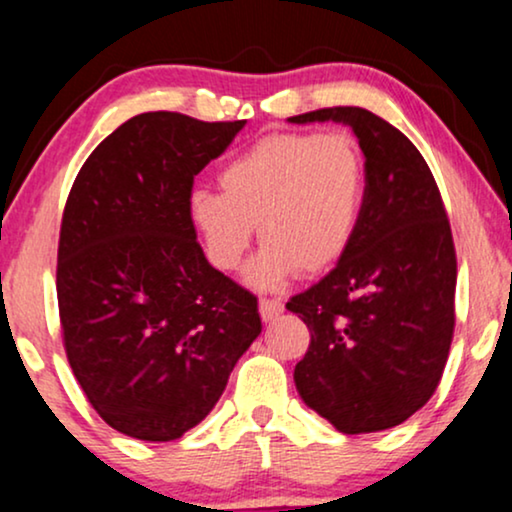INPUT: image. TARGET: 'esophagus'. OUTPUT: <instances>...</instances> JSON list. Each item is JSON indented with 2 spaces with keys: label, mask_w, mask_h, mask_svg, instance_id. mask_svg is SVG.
<instances>
[{
  "label": "esophagus",
  "mask_w": 512,
  "mask_h": 512,
  "mask_svg": "<svg viewBox=\"0 0 512 512\" xmlns=\"http://www.w3.org/2000/svg\"><path fill=\"white\" fill-rule=\"evenodd\" d=\"M258 311H261V318L270 323V320H275L277 315L285 311V304L280 299H261L258 301Z\"/></svg>",
  "instance_id": "1"
}]
</instances>
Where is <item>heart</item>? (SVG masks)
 Here are the masks:
<instances>
[{"instance_id": "1", "label": "heart", "mask_w": 512, "mask_h": 512, "mask_svg": "<svg viewBox=\"0 0 512 512\" xmlns=\"http://www.w3.org/2000/svg\"><path fill=\"white\" fill-rule=\"evenodd\" d=\"M218 182L220 192L194 189L187 199L206 261L237 270L258 225L263 251L249 280L273 289L342 261L361 223L368 170L349 132H273L227 161Z\"/></svg>"}]
</instances>
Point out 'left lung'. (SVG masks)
I'll return each mask as SVG.
<instances>
[{
	"instance_id": "obj_1",
	"label": "left lung",
	"mask_w": 512,
	"mask_h": 512,
	"mask_svg": "<svg viewBox=\"0 0 512 512\" xmlns=\"http://www.w3.org/2000/svg\"><path fill=\"white\" fill-rule=\"evenodd\" d=\"M339 121L358 137L368 187L342 261L287 301L308 332L294 382L344 434L401 425L439 387L456 327V246L430 166L394 125L361 106L289 118Z\"/></svg>"
}]
</instances>
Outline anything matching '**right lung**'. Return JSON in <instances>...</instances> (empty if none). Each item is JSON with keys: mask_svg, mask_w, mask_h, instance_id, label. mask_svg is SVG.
Wrapping results in <instances>:
<instances>
[{"mask_svg": "<svg viewBox=\"0 0 512 512\" xmlns=\"http://www.w3.org/2000/svg\"><path fill=\"white\" fill-rule=\"evenodd\" d=\"M246 121L149 111L82 163L63 208L56 299L73 375L106 425L173 441L199 425L261 334L258 299L206 261L194 175Z\"/></svg>", "mask_w": 512, "mask_h": 512, "instance_id": "add662e5", "label": "right lung"}]
</instances>
